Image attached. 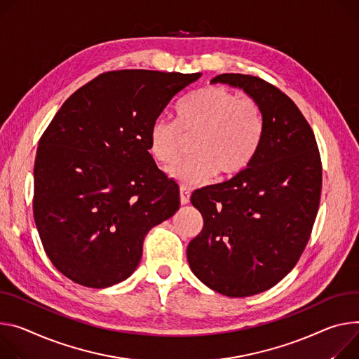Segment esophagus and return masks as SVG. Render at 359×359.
Returning <instances> with one entry per match:
<instances>
[{"label":"esophagus","mask_w":359,"mask_h":359,"mask_svg":"<svg viewBox=\"0 0 359 359\" xmlns=\"http://www.w3.org/2000/svg\"><path fill=\"white\" fill-rule=\"evenodd\" d=\"M190 202V190L186 187H180V203L187 205Z\"/></svg>","instance_id":"34e87169"}]
</instances>
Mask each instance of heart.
I'll list each match as a JSON object with an SVG mask.
<instances>
[{
	"instance_id": "b5f03b06",
	"label": "heart",
	"mask_w": 359,
	"mask_h": 359,
	"mask_svg": "<svg viewBox=\"0 0 359 359\" xmlns=\"http://www.w3.org/2000/svg\"><path fill=\"white\" fill-rule=\"evenodd\" d=\"M265 133L264 111L249 97L222 86H208L177 104V120L157 118L149 132V151L163 166L180 157L184 139L191 137V157L170 169L182 187L210 180L216 173L232 177L253 160Z\"/></svg>"
}]
</instances>
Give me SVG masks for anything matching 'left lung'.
<instances>
[{"instance_id":"obj_1","label":"left lung","mask_w":359,"mask_h":359,"mask_svg":"<svg viewBox=\"0 0 359 359\" xmlns=\"http://www.w3.org/2000/svg\"><path fill=\"white\" fill-rule=\"evenodd\" d=\"M265 117V133L249 166L191 193L203 229L187 246V262L208 287L231 298L268 290L299 260L319 208L322 166L313 132L297 104L268 81L226 73Z\"/></svg>"}]
</instances>
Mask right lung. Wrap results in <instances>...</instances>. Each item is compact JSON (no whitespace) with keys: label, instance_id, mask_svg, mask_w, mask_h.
Instances as JSON below:
<instances>
[{"label":"right lung","instance_id":"1","mask_svg":"<svg viewBox=\"0 0 359 359\" xmlns=\"http://www.w3.org/2000/svg\"><path fill=\"white\" fill-rule=\"evenodd\" d=\"M201 73L120 70L64 102L40 139L34 220L58 272L87 287L132 275L151 227L172 217L179 186L149 153V132Z\"/></svg>","mask_w":359,"mask_h":359}]
</instances>
